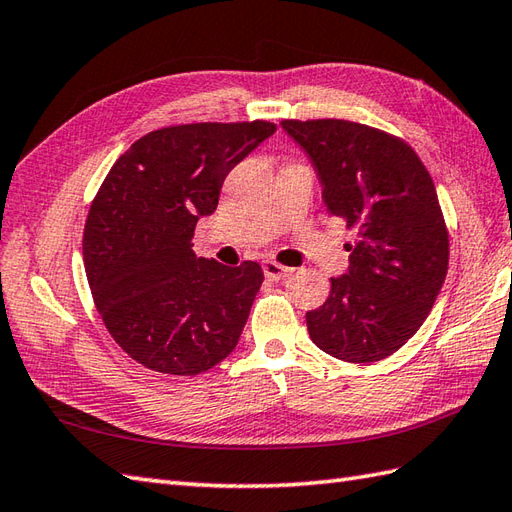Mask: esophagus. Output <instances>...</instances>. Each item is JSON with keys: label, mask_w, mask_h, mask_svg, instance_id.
I'll return each instance as SVG.
<instances>
[{"label": "esophagus", "mask_w": 512, "mask_h": 512, "mask_svg": "<svg viewBox=\"0 0 512 512\" xmlns=\"http://www.w3.org/2000/svg\"><path fill=\"white\" fill-rule=\"evenodd\" d=\"M264 275L270 281H281V279H285L288 275H292V268L281 266L279 261L268 259V261H264Z\"/></svg>", "instance_id": "esophagus-1"}]
</instances>
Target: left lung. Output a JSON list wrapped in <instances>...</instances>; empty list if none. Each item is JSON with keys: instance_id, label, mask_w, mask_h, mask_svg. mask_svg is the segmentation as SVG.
<instances>
[{"instance_id": "left-lung-1", "label": "left lung", "mask_w": 512, "mask_h": 512, "mask_svg": "<svg viewBox=\"0 0 512 512\" xmlns=\"http://www.w3.org/2000/svg\"><path fill=\"white\" fill-rule=\"evenodd\" d=\"M323 183L327 209L355 231L349 272L307 312L318 349L371 364L401 349L443 288L449 231L430 172L408 141L349 120H283Z\"/></svg>"}]
</instances>
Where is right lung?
<instances>
[{
  "instance_id": "add662e5",
  "label": "right lung",
  "mask_w": 512,
  "mask_h": 512,
  "mask_svg": "<svg viewBox=\"0 0 512 512\" xmlns=\"http://www.w3.org/2000/svg\"><path fill=\"white\" fill-rule=\"evenodd\" d=\"M277 130L266 120L165 126L137 139L95 194L82 235L93 303L113 340L163 375H200L235 349L264 281L257 261L196 257L224 178Z\"/></svg>"
}]
</instances>
